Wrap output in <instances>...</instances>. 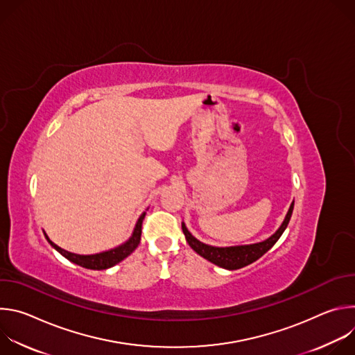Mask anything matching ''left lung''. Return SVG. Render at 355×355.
Wrapping results in <instances>:
<instances>
[{"label": "left lung", "instance_id": "8db88e82", "mask_svg": "<svg viewBox=\"0 0 355 355\" xmlns=\"http://www.w3.org/2000/svg\"><path fill=\"white\" fill-rule=\"evenodd\" d=\"M292 211H293V202L288 209V214H286L284 222L281 223V226L272 236H270L268 239H266L263 241L252 243V244H244V245H229V247L209 245V244L199 241L196 237H193L191 234V232L187 229L184 222L181 223V226H182V232H184V236H185L188 244L191 245V248L195 252H198L200 257H204L205 260H208V261L214 263L215 266L222 267L225 270H239V268H243L251 263L257 261L278 241V239L282 236L284 230L286 229V226L291 220Z\"/></svg>", "mask_w": 355, "mask_h": 355}]
</instances>
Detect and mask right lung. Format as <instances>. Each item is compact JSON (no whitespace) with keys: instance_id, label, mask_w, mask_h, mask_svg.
Wrapping results in <instances>:
<instances>
[{"instance_id":"add662e5","label":"right lung","mask_w":355,"mask_h":355,"mask_svg":"<svg viewBox=\"0 0 355 355\" xmlns=\"http://www.w3.org/2000/svg\"><path fill=\"white\" fill-rule=\"evenodd\" d=\"M146 212H143L140 215V218L137 219L136 222V226L133 229V233L132 236L125 241L122 243L121 245L115 247V248H111L108 251H103V252H96V254H74V252H70L62 247H59L58 244H55L52 240H50L46 233V239L47 241L52 244V247L55 250H58L60 254L63 257H66L69 261L80 266V267H84V268H88V270H107V268H111L114 266H116L118 263H121L122 260H125L128 256H130L132 252L136 250V247L139 245L140 243V236H141V222H143V218H144Z\"/></svg>"}]
</instances>
